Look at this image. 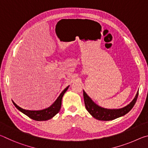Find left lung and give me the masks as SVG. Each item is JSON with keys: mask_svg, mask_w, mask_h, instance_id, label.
I'll list each match as a JSON object with an SVG mask.
<instances>
[{"mask_svg": "<svg viewBox=\"0 0 148 148\" xmlns=\"http://www.w3.org/2000/svg\"><path fill=\"white\" fill-rule=\"evenodd\" d=\"M83 92L84 102L87 110L94 118L101 121H110L125 116L133 108L138 95V91L134 99L127 106L121 108L110 109L100 106L92 101L84 90H83Z\"/></svg>", "mask_w": 148, "mask_h": 148, "instance_id": "1", "label": "left lung"}]
</instances>
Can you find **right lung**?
<instances>
[{"label": "right lung", "instance_id": "obj_1", "mask_svg": "<svg viewBox=\"0 0 148 148\" xmlns=\"http://www.w3.org/2000/svg\"><path fill=\"white\" fill-rule=\"evenodd\" d=\"M70 86L66 87L63 91L61 92V93L59 95V96L57 97L53 104L51 106L46 108L40 110H29L23 109L17 105L15 102L12 101V102L14 104V106L17 108V110H19L22 113L25 114L30 118H31L36 121H47L51 119L59 112L61 107L62 98L63 97L64 94L66 92L67 89H69Z\"/></svg>", "mask_w": 148, "mask_h": 148}]
</instances>
